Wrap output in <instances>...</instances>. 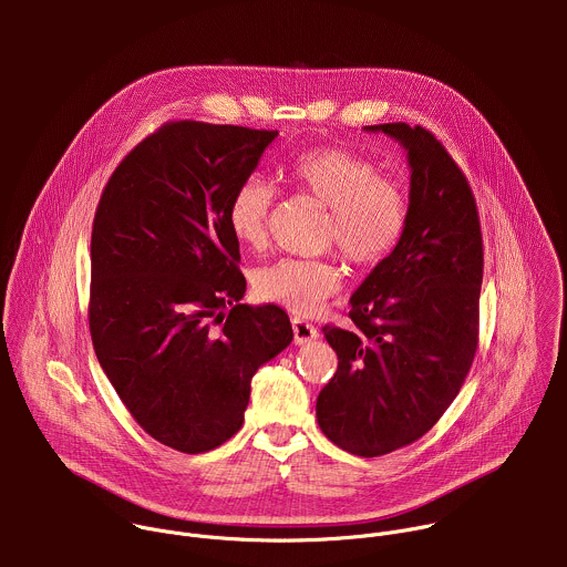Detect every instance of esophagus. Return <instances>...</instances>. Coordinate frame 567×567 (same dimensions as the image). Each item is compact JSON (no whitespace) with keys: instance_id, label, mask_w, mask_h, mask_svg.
Returning a JSON list of instances; mask_svg holds the SVG:
<instances>
[{"instance_id":"34e87169","label":"esophagus","mask_w":567,"mask_h":567,"mask_svg":"<svg viewBox=\"0 0 567 567\" xmlns=\"http://www.w3.org/2000/svg\"><path fill=\"white\" fill-rule=\"evenodd\" d=\"M291 326H293V343L296 346H305L318 337V330L311 326V322H307L298 316L291 318Z\"/></svg>"}]
</instances>
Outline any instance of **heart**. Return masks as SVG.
<instances>
[{
  "instance_id": "heart-1",
  "label": "heart",
  "mask_w": 567,
  "mask_h": 567,
  "mask_svg": "<svg viewBox=\"0 0 567 567\" xmlns=\"http://www.w3.org/2000/svg\"><path fill=\"white\" fill-rule=\"evenodd\" d=\"M289 179L330 208L328 237L352 265L377 267L396 249L409 221V199L399 184L381 177L374 161L346 147H318L293 161ZM271 206L274 188L260 177L235 188L226 221L241 247H265ZM341 285L343 274L330 260L280 258L254 276L262 300L293 313L316 311Z\"/></svg>"
}]
</instances>
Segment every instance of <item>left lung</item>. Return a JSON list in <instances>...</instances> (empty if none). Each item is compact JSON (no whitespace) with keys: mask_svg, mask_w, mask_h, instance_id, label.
<instances>
[{"mask_svg":"<svg viewBox=\"0 0 567 567\" xmlns=\"http://www.w3.org/2000/svg\"><path fill=\"white\" fill-rule=\"evenodd\" d=\"M365 132L406 150L409 221L352 293L354 330L322 328L339 368L316 399V420L339 449L377 457L429 433L457 396L477 348L484 262L471 186L444 145L420 125Z\"/></svg>","mask_w":567,"mask_h":567,"instance_id":"obj_1","label":"left lung"}]
</instances>
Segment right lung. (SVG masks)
<instances>
[{
  "label": "right lung",
  "mask_w": 567,
  "mask_h": 567,
  "mask_svg": "<svg viewBox=\"0 0 567 567\" xmlns=\"http://www.w3.org/2000/svg\"><path fill=\"white\" fill-rule=\"evenodd\" d=\"M276 136L166 123L121 161L96 208L99 363L138 426L182 453L217 449L241 429L254 374L293 339L285 309L239 302L247 280L226 221L235 188Z\"/></svg>",
  "instance_id": "add662e5"
}]
</instances>
